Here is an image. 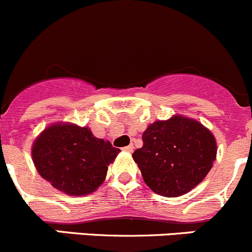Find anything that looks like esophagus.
Segmentation results:
<instances>
[{
	"label": "esophagus",
	"instance_id": "esophagus-1",
	"mask_svg": "<svg viewBox=\"0 0 252 252\" xmlns=\"http://www.w3.org/2000/svg\"><path fill=\"white\" fill-rule=\"evenodd\" d=\"M124 151L128 152V153H132V152H133V144H129V146H126L125 148H124Z\"/></svg>",
	"mask_w": 252,
	"mask_h": 252
}]
</instances>
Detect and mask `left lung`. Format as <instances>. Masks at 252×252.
Listing matches in <instances>:
<instances>
[{"label": "left lung", "instance_id": "obj_1", "mask_svg": "<svg viewBox=\"0 0 252 252\" xmlns=\"http://www.w3.org/2000/svg\"><path fill=\"white\" fill-rule=\"evenodd\" d=\"M143 146L132 154L144 183L165 197H178L197 186L216 160L210 129L184 116L156 121L142 134Z\"/></svg>", "mask_w": 252, "mask_h": 252}]
</instances>
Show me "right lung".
<instances>
[{"label":"right lung","mask_w":252,"mask_h":252,"mask_svg":"<svg viewBox=\"0 0 252 252\" xmlns=\"http://www.w3.org/2000/svg\"><path fill=\"white\" fill-rule=\"evenodd\" d=\"M119 152L109 141L94 137L88 127L57 124L35 139L32 156L41 178L55 189L83 196L103 184Z\"/></svg>","instance_id":"right-lung-1"}]
</instances>
